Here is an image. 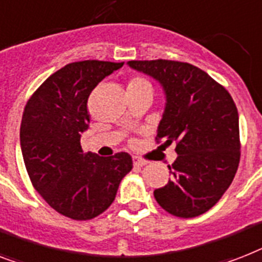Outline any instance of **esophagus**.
Listing matches in <instances>:
<instances>
[{"label":"esophagus","mask_w":262,"mask_h":262,"mask_svg":"<svg viewBox=\"0 0 262 262\" xmlns=\"http://www.w3.org/2000/svg\"><path fill=\"white\" fill-rule=\"evenodd\" d=\"M133 164L137 165V167H142V165L148 164V161L144 160V159H141V157L135 156V157H133Z\"/></svg>","instance_id":"obj_1"}]
</instances>
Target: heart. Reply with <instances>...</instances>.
Wrapping results in <instances>:
<instances>
[{"mask_svg": "<svg viewBox=\"0 0 262 262\" xmlns=\"http://www.w3.org/2000/svg\"><path fill=\"white\" fill-rule=\"evenodd\" d=\"M145 86L150 87V83L146 79H144V78H140V76L133 78V79L129 82V84H127V87H145Z\"/></svg>", "mask_w": 262, "mask_h": 262, "instance_id": "heart-1", "label": "heart"}]
</instances>
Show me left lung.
<instances>
[{
	"instance_id": "8db88e82",
	"label": "left lung",
	"mask_w": 262,
	"mask_h": 262,
	"mask_svg": "<svg viewBox=\"0 0 262 262\" xmlns=\"http://www.w3.org/2000/svg\"><path fill=\"white\" fill-rule=\"evenodd\" d=\"M130 69L160 83L165 105L157 138L176 142L172 178L153 191L165 211L180 218L206 212L229 188L239 164V122L233 98L195 66L173 60H130Z\"/></svg>"
}]
</instances>
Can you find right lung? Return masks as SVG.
I'll return each instance as SVG.
<instances>
[{
    "mask_svg": "<svg viewBox=\"0 0 262 262\" xmlns=\"http://www.w3.org/2000/svg\"><path fill=\"white\" fill-rule=\"evenodd\" d=\"M124 63L84 60L57 70L28 101L20 127L21 152L35 190L51 207L87 221L114 201L133 161L126 152L112 157L83 153L91 91Z\"/></svg>",
    "mask_w": 262,
    "mask_h": 262,
    "instance_id": "1",
    "label": "right lung"
}]
</instances>
